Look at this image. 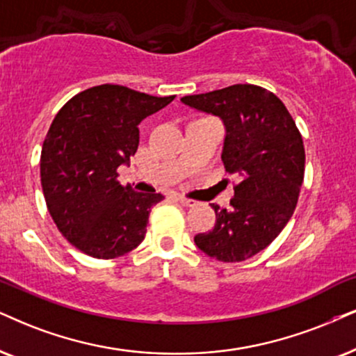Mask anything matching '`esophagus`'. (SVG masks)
<instances>
[{"mask_svg": "<svg viewBox=\"0 0 356 356\" xmlns=\"http://www.w3.org/2000/svg\"><path fill=\"white\" fill-rule=\"evenodd\" d=\"M177 200L181 202V204H182L184 207H195V205H197V202H195V200L187 199V197H182V195H179V197H177Z\"/></svg>", "mask_w": 356, "mask_h": 356, "instance_id": "34e87169", "label": "esophagus"}]
</instances>
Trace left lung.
Instances as JSON below:
<instances>
[{
	"label": "left lung",
	"mask_w": 356,
	"mask_h": 356,
	"mask_svg": "<svg viewBox=\"0 0 356 356\" xmlns=\"http://www.w3.org/2000/svg\"><path fill=\"white\" fill-rule=\"evenodd\" d=\"M225 124V170L240 175L230 209L211 204L217 222L193 241L223 263L264 250L289 222L304 181L305 152L298 126L279 98L258 85L238 83L181 98Z\"/></svg>",
	"instance_id": "left-lung-1"
}]
</instances>
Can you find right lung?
I'll return each instance as SVG.
<instances>
[{
    "label": "right lung",
    "instance_id": "obj_1",
    "mask_svg": "<svg viewBox=\"0 0 356 356\" xmlns=\"http://www.w3.org/2000/svg\"><path fill=\"white\" fill-rule=\"evenodd\" d=\"M174 98L105 83L58 110L40 152V184L58 232L82 253L113 259L145 240L152 205L164 197L123 187L116 170L138 151V124Z\"/></svg>",
    "mask_w": 356,
    "mask_h": 356
}]
</instances>
